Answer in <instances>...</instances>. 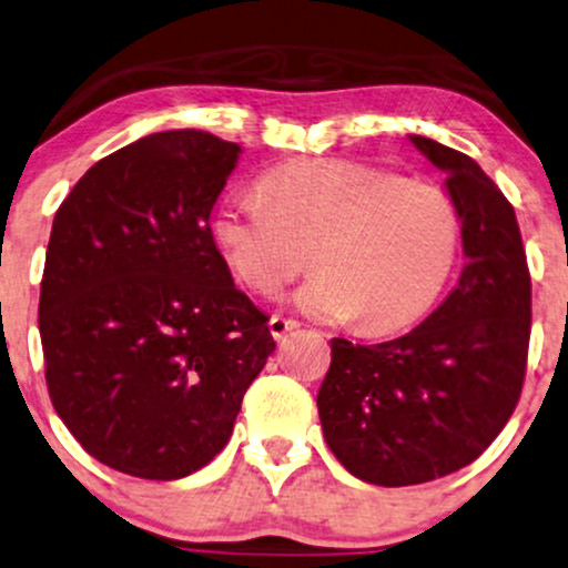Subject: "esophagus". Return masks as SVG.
Listing matches in <instances>:
<instances>
[{
    "mask_svg": "<svg viewBox=\"0 0 568 568\" xmlns=\"http://www.w3.org/2000/svg\"><path fill=\"white\" fill-rule=\"evenodd\" d=\"M298 322L291 320V317H283V314H275V317L270 320V333L275 341H280V337H285L291 333V329H296Z\"/></svg>",
    "mask_w": 568,
    "mask_h": 568,
    "instance_id": "34e87169",
    "label": "esophagus"
}]
</instances>
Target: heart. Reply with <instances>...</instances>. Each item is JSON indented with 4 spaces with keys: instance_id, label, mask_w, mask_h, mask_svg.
I'll use <instances>...</instances> for the list:
<instances>
[{
    "instance_id": "1",
    "label": "heart",
    "mask_w": 568,
    "mask_h": 568,
    "mask_svg": "<svg viewBox=\"0 0 568 568\" xmlns=\"http://www.w3.org/2000/svg\"><path fill=\"white\" fill-rule=\"evenodd\" d=\"M212 239L239 283L277 296L308 267L306 314L385 335L419 320L454 272L462 217L440 185L343 160L272 170L260 191H231Z\"/></svg>"
}]
</instances>
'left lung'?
I'll list each match as a JSON object with an SVG mask.
<instances>
[{
	"label": "left lung",
	"instance_id": "8db88e82",
	"mask_svg": "<svg viewBox=\"0 0 568 568\" xmlns=\"http://www.w3.org/2000/svg\"><path fill=\"white\" fill-rule=\"evenodd\" d=\"M462 217L456 288L412 333L377 346L333 337L317 408L351 475L383 487L454 475L498 437L519 404L532 329V277L514 206L483 168L425 135Z\"/></svg>",
	"mask_w": 568,
	"mask_h": 568
}]
</instances>
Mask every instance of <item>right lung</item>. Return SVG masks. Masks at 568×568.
Returning <instances> with one entry per match:
<instances>
[{"label":"right lung","mask_w":568,"mask_h":568,"mask_svg":"<svg viewBox=\"0 0 568 568\" xmlns=\"http://www.w3.org/2000/svg\"><path fill=\"white\" fill-rule=\"evenodd\" d=\"M239 152L204 131L152 133L93 164L54 214L39 298L49 398L123 475L210 464L275 351L210 227Z\"/></svg>","instance_id":"right-lung-1"}]
</instances>
